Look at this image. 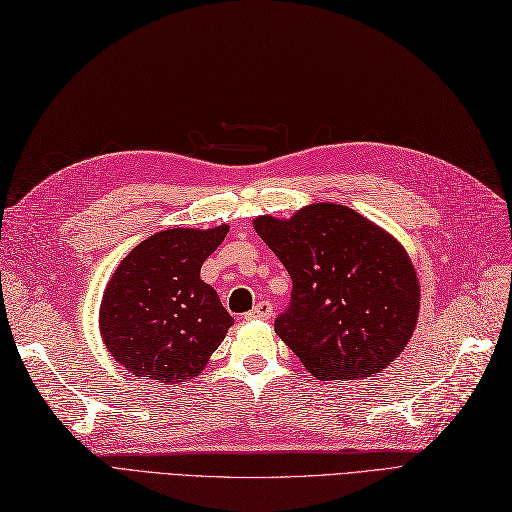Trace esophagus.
Instances as JSON below:
<instances>
[{
  "instance_id": "1",
  "label": "esophagus",
  "mask_w": 512,
  "mask_h": 512,
  "mask_svg": "<svg viewBox=\"0 0 512 512\" xmlns=\"http://www.w3.org/2000/svg\"><path fill=\"white\" fill-rule=\"evenodd\" d=\"M273 316V307L269 301H258L254 305V309H250L243 318L245 320H269Z\"/></svg>"
}]
</instances>
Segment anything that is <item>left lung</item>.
<instances>
[{
  "label": "left lung",
  "instance_id": "left-lung-1",
  "mask_svg": "<svg viewBox=\"0 0 512 512\" xmlns=\"http://www.w3.org/2000/svg\"><path fill=\"white\" fill-rule=\"evenodd\" d=\"M254 228L282 260L292 301L275 333L320 380L380 374L406 350L421 284L393 235L337 203H314L288 220L258 215Z\"/></svg>",
  "mask_w": 512,
  "mask_h": 512
}]
</instances>
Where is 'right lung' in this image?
I'll return each mask as SVG.
<instances>
[{
  "mask_svg": "<svg viewBox=\"0 0 512 512\" xmlns=\"http://www.w3.org/2000/svg\"><path fill=\"white\" fill-rule=\"evenodd\" d=\"M228 235L215 228H168L119 262L100 303V335L132 376L179 384L200 376L235 324L218 292L200 280L203 262Z\"/></svg>",
  "mask_w": 512,
  "mask_h": 512,
  "instance_id": "add662e5",
  "label": "right lung"
}]
</instances>
